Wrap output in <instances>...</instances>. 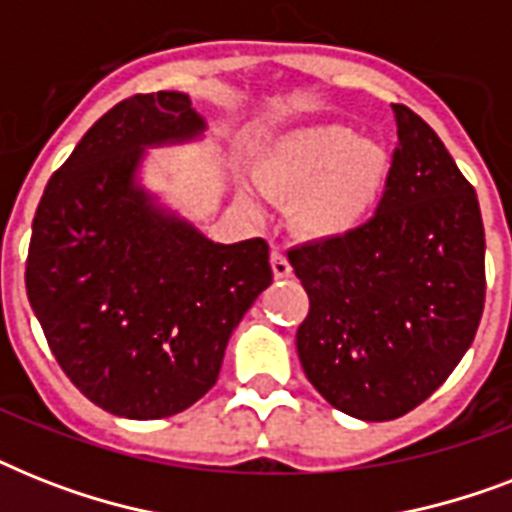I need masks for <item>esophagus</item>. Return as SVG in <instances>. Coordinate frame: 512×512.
I'll list each match as a JSON object with an SVG mask.
<instances>
[{"label": "esophagus", "mask_w": 512, "mask_h": 512, "mask_svg": "<svg viewBox=\"0 0 512 512\" xmlns=\"http://www.w3.org/2000/svg\"><path fill=\"white\" fill-rule=\"evenodd\" d=\"M271 268L276 279H289L292 276V265H289L287 255L281 249H273L271 252Z\"/></svg>", "instance_id": "esophagus-1"}]
</instances>
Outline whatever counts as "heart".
<instances>
[{
  "label": "heart",
  "instance_id": "obj_1",
  "mask_svg": "<svg viewBox=\"0 0 512 512\" xmlns=\"http://www.w3.org/2000/svg\"><path fill=\"white\" fill-rule=\"evenodd\" d=\"M382 143L358 138L342 124L289 132L260 172L271 196L289 201V223L308 239H340L356 231L388 183Z\"/></svg>",
  "mask_w": 512,
  "mask_h": 512
}]
</instances>
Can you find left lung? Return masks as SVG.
Masks as SVG:
<instances>
[{
    "mask_svg": "<svg viewBox=\"0 0 512 512\" xmlns=\"http://www.w3.org/2000/svg\"><path fill=\"white\" fill-rule=\"evenodd\" d=\"M398 148L372 220L287 257L311 311L297 356L340 412L396 420L460 364L484 313V220L473 185L412 108L393 103Z\"/></svg>",
    "mask_w": 512,
    "mask_h": 512,
    "instance_id": "1",
    "label": "left lung"
}]
</instances>
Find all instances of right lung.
Wrapping results in <instances>:
<instances>
[{"mask_svg":"<svg viewBox=\"0 0 512 512\" xmlns=\"http://www.w3.org/2000/svg\"><path fill=\"white\" fill-rule=\"evenodd\" d=\"M204 127L185 92L132 95L92 124L36 207L28 303L68 380L116 417L196 404L273 281L268 241L215 244L138 183L146 148Z\"/></svg>","mask_w":512,"mask_h":512,"instance_id":"add662e5","label":"right lung"}]
</instances>
